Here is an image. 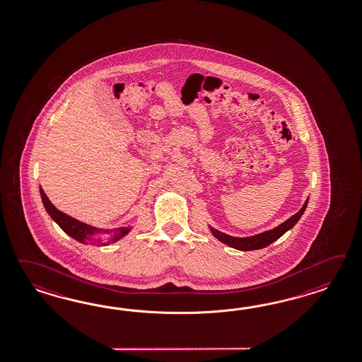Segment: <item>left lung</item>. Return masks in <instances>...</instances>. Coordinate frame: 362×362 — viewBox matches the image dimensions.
Segmentation results:
<instances>
[{"instance_id": "8db88e82", "label": "left lung", "mask_w": 362, "mask_h": 362, "mask_svg": "<svg viewBox=\"0 0 362 362\" xmlns=\"http://www.w3.org/2000/svg\"><path fill=\"white\" fill-rule=\"evenodd\" d=\"M308 203H309V199L305 202L303 206L300 209V212H297L294 216H291L289 220L282 222L281 225H279L277 228L268 230V231H264V233H260V234H256V235H252V237H245V238L231 237V235H228L225 233H221L218 230L213 229V228H211V231H212L213 235L218 239L220 242L228 245V246L233 247V248L240 250V251H251V250L264 248L268 245L274 243L276 239L280 238L288 230H291L298 222V220L302 217V214L305 212L306 206H308Z\"/></svg>"}]
</instances>
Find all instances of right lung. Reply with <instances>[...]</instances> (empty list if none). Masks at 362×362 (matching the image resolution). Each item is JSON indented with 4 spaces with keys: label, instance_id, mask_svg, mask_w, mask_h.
Masks as SVG:
<instances>
[{
    "label": "right lung",
    "instance_id": "add662e5",
    "mask_svg": "<svg viewBox=\"0 0 362 362\" xmlns=\"http://www.w3.org/2000/svg\"><path fill=\"white\" fill-rule=\"evenodd\" d=\"M40 196H42V202L45 204V211L51 216V218H52L68 235H71V238L78 240L81 243H97L98 246H99V245L106 246L107 243L116 242V240L123 238L124 235H127V234L131 231L129 226L116 228V229L112 230L97 229V228H94V226L86 225V223L80 222V221L73 218L71 216L62 213V211H59V209L49 202V199L47 197V194H45V191H43L42 187H40ZM105 232L110 233L112 235V238L106 244H102L100 239H97L96 237L99 233H104Z\"/></svg>",
    "mask_w": 362,
    "mask_h": 362
}]
</instances>
